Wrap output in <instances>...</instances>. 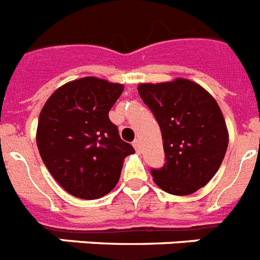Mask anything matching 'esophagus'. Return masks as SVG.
<instances>
[{
    "label": "esophagus",
    "mask_w": 260,
    "mask_h": 260,
    "mask_svg": "<svg viewBox=\"0 0 260 260\" xmlns=\"http://www.w3.org/2000/svg\"><path fill=\"white\" fill-rule=\"evenodd\" d=\"M133 146H134V148L137 150V152H141V141H139V139H135V141L133 142Z\"/></svg>",
    "instance_id": "34e87169"
}]
</instances>
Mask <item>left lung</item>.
I'll list each match as a JSON object with an SVG mask.
<instances>
[{"mask_svg": "<svg viewBox=\"0 0 260 260\" xmlns=\"http://www.w3.org/2000/svg\"><path fill=\"white\" fill-rule=\"evenodd\" d=\"M138 93L154 113L163 138L166 163L160 170H151L155 184L175 196H187L205 187L229 145L225 118L214 97L183 77L142 83Z\"/></svg>", "mask_w": 260, "mask_h": 260, "instance_id": "left-lung-1", "label": "left lung"}]
</instances>
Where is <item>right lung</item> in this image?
<instances>
[{"mask_svg":"<svg viewBox=\"0 0 260 260\" xmlns=\"http://www.w3.org/2000/svg\"><path fill=\"white\" fill-rule=\"evenodd\" d=\"M123 85L94 76L57 88L39 114L37 145L50 174L70 194L96 200L117 185L132 145L119 138L109 110Z\"/></svg>","mask_w":260,"mask_h":260,"instance_id":"add662e5","label":"right lung"}]
</instances>
